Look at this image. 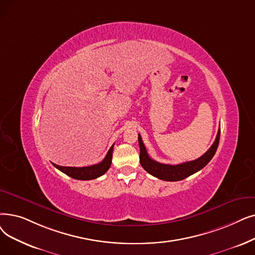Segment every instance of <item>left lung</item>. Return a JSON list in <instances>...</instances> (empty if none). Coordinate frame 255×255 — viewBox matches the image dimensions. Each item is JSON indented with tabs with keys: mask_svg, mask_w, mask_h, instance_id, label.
<instances>
[{
	"mask_svg": "<svg viewBox=\"0 0 255 255\" xmlns=\"http://www.w3.org/2000/svg\"><path fill=\"white\" fill-rule=\"evenodd\" d=\"M220 132L221 128H219L216 140L201 157L198 159L186 161L179 164H165L155 161L152 159L149 154L147 153L146 147L143 145L140 134H138V145H139V161L141 167L145 169L149 174L156 177L158 179L164 181H179L186 177H189L196 172L203 169L205 165L212 160L214 155L218 149L219 140H220Z\"/></svg>",
	"mask_w": 255,
	"mask_h": 255,
	"instance_id": "left-lung-1",
	"label": "left lung"
}]
</instances>
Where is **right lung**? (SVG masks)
<instances>
[{
	"instance_id": "add662e5",
	"label": "right lung",
	"mask_w": 255,
	"mask_h": 255,
	"mask_svg": "<svg viewBox=\"0 0 255 255\" xmlns=\"http://www.w3.org/2000/svg\"><path fill=\"white\" fill-rule=\"evenodd\" d=\"M114 146L115 145H113L112 148L109 149L105 158L100 163L93 164V165H90V167L76 168V167H62V165H57L55 163H53V164L55 168H57L59 171L72 177V178H74V179H78V180L96 179V178H98V177H100L103 174H105L107 172V170L110 168V165H112Z\"/></svg>"
}]
</instances>
